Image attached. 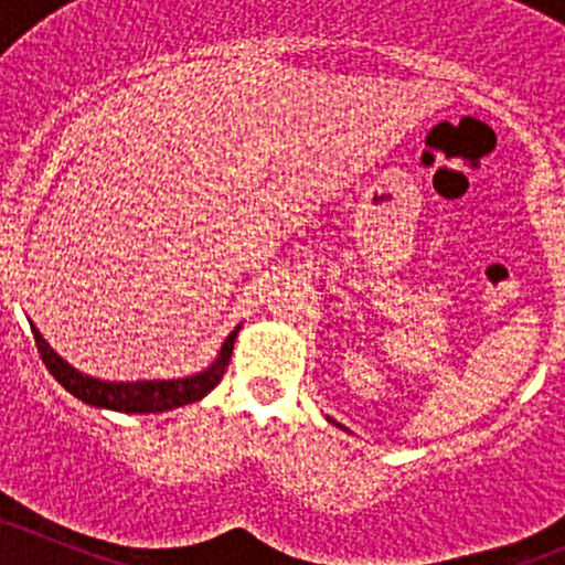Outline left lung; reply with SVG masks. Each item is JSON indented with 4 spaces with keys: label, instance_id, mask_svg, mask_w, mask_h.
<instances>
[{
    "label": "left lung",
    "instance_id": "1",
    "mask_svg": "<svg viewBox=\"0 0 565 565\" xmlns=\"http://www.w3.org/2000/svg\"><path fill=\"white\" fill-rule=\"evenodd\" d=\"M329 423H334V419H329Z\"/></svg>",
    "mask_w": 565,
    "mask_h": 565
}]
</instances>
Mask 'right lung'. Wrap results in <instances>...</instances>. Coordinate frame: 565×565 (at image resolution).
<instances>
[{"instance_id":"add662e5","label":"right lung","mask_w":565,"mask_h":565,"mask_svg":"<svg viewBox=\"0 0 565 565\" xmlns=\"http://www.w3.org/2000/svg\"><path fill=\"white\" fill-rule=\"evenodd\" d=\"M236 327L228 334V340L220 348L217 359L212 361L204 372L191 374L183 380H140V382H106L82 374L79 369H74L68 361H63L53 348L47 345L42 332L31 323V332H34L36 348L42 353L44 366L50 369V374L61 382L71 395L84 401V404L97 406V408H114V412H127V414H151V412H170V408L193 404L201 401L212 387L223 380L225 369H228L233 342L238 334Z\"/></svg>"}]
</instances>
